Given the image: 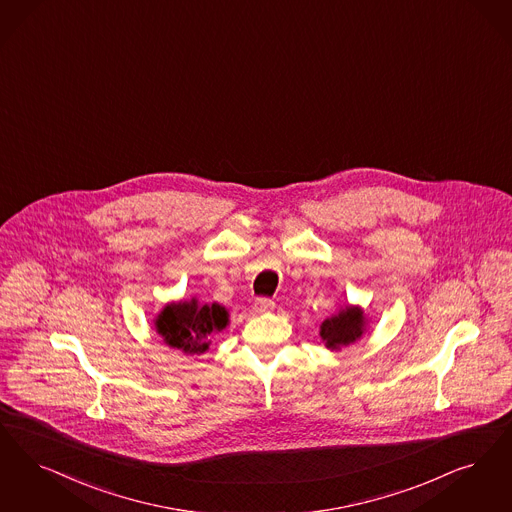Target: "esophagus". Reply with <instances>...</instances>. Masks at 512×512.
I'll return each mask as SVG.
<instances>
[{
    "instance_id": "34e87169",
    "label": "esophagus",
    "mask_w": 512,
    "mask_h": 512,
    "mask_svg": "<svg viewBox=\"0 0 512 512\" xmlns=\"http://www.w3.org/2000/svg\"><path fill=\"white\" fill-rule=\"evenodd\" d=\"M274 308V301L272 299H266V297H259L255 301V310L257 312H270Z\"/></svg>"
}]
</instances>
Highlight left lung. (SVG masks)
Listing matches in <instances>:
<instances>
[{
    "label": "left lung",
    "instance_id": "1",
    "mask_svg": "<svg viewBox=\"0 0 512 512\" xmlns=\"http://www.w3.org/2000/svg\"><path fill=\"white\" fill-rule=\"evenodd\" d=\"M366 331V316L360 307H348L339 310L328 320H324L320 328V337L324 339L329 350H341L356 339H360Z\"/></svg>",
    "mask_w": 512,
    "mask_h": 512
}]
</instances>
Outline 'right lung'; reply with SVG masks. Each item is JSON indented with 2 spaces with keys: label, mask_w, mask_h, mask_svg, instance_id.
<instances>
[{
  "label": "right lung",
  "mask_w": 512,
  "mask_h": 512,
  "mask_svg": "<svg viewBox=\"0 0 512 512\" xmlns=\"http://www.w3.org/2000/svg\"><path fill=\"white\" fill-rule=\"evenodd\" d=\"M154 324L169 347L184 354H202L209 348L213 333L228 326V310L219 303L200 305L190 299L165 305Z\"/></svg>",
  "instance_id": "1"
}]
</instances>
